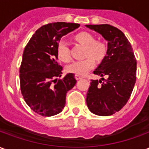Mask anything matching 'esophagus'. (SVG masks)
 <instances>
[{
    "label": "esophagus",
    "mask_w": 149,
    "mask_h": 149,
    "mask_svg": "<svg viewBox=\"0 0 149 149\" xmlns=\"http://www.w3.org/2000/svg\"><path fill=\"white\" fill-rule=\"evenodd\" d=\"M75 77H76L77 80H80V79H82L83 77H82V76H80V75H76V76H75Z\"/></svg>",
    "instance_id": "obj_1"
}]
</instances>
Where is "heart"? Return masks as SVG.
<instances>
[{"label":"heart","mask_w":149,"mask_h":149,"mask_svg":"<svg viewBox=\"0 0 149 149\" xmlns=\"http://www.w3.org/2000/svg\"><path fill=\"white\" fill-rule=\"evenodd\" d=\"M75 40L81 45L85 46L84 56L86 58L78 61L68 65L66 70L68 72L77 75L86 74L93 69L96 65V61H100L106 54L105 45L99 40H95L94 37L87 32H81L76 34ZM56 55L60 61L68 63L72 60L70 51L67 43L64 40L59 41L56 45Z\"/></svg>","instance_id":"1"}]
</instances>
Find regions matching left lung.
Instances as JSON below:
<instances>
[{"mask_svg": "<svg viewBox=\"0 0 149 149\" xmlns=\"http://www.w3.org/2000/svg\"><path fill=\"white\" fill-rule=\"evenodd\" d=\"M108 41L107 56L95 75L108 76L102 81L91 80L86 103L91 112L98 116H110L119 112L130 98L136 80V60L127 37L111 24H87Z\"/></svg>", "mask_w": 149, "mask_h": 149, "instance_id": "obj_1", "label": "left lung"}]
</instances>
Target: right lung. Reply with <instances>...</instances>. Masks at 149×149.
<instances>
[{"mask_svg": "<svg viewBox=\"0 0 149 149\" xmlns=\"http://www.w3.org/2000/svg\"><path fill=\"white\" fill-rule=\"evenodd\" d=\"M80 26L76 23L54 22L39 28L24 48L20 67L21 94L31 109L52 116L65 108L66 94L74 87V74L63 79V67L57 63L56 45L61 37Z\"/></svg>", "mask_w": 149, "mask_h": 149, "instance_id": "obj_1", "label": "right lung"}]
</instances>
